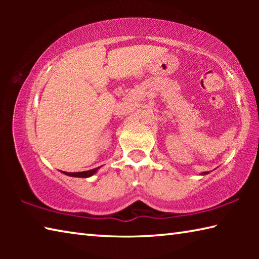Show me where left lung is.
Instances as JSON below:
<instances>
[{"label":"left lung","mask_w":259,"mask_h":259,"mask_svg":"<svg viewBox=\"0 0 259 259\" xmlns=\"http://www.w3.org/2000/svg\"><path fill=\"white\" fill-rule=\"evenodd\" d=\"M207 174H208V172H207V171H205V172H203V175H207Z\"/></svg>","instance_id":"8db88e82"}]
</instances>
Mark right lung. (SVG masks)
Returning <instances> with one entry per match:
<instances>
[{"mask_svg": "<svg viewBox=\"0 0 259 259\" xmlns=\"http://www.w3.org/2000/svg\"><path fill=\"white\" fill-rule=\"evenodd\" d=\"M98 168H95V169H91V170H88V171H82V172H65V175H67V176H72V177H83V178H87V177H90L93 176V175L97 171Z\"/></svg>", "mask_w": 259, "mask_h": 259, "instance_id": "obj_1", "label": "right lung"}]
</instances>
